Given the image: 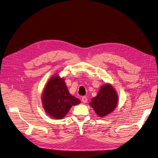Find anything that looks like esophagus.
<instances>
[{"instance_id": "34e87169", "label": "esophagus", "mask_w": 158, "mask_h": 158, "mask_svg": "<svg viewBox=\"0 0 158 158\" xmlns=\"http://www.w3.org/2000/svg\"><path fill=\"white\" fill-rule=\"evenodd\" d=\"M81 100H82V102H83V103H86L87 101H88V98L86 96H83V97H82Z\"/></svg>"}]
</instances>
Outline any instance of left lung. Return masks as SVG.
<instances>
[{"mask_svg":"<svg viewBox=\"0 0 158 158\" xmlns=\"http://www.w3.org/2000/svg\"><path fill=\"white\" fill-rule=\"evenodd\" d=\"M118 103V97L113 88L110 85L102 86L98 94L92 99L89 104L95 110V113L102 117L111 113Z\"/></svg>","mask_w":158,"mask_h":158,"instance_id":"8db88e82","label":"left lung"}]
</instances>
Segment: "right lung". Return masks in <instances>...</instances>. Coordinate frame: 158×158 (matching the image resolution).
Wrapping results in <instances>:
<instances>
[{"mask_svg": "<svg viewBox=\"0 0 158 158\" xmlns=\"http://www.w3.org/2000/svg\"><path fill=\"white\" fill-rule=\"evenodd\" d=\"M45 111L55 119H61L72 106L81 102L79 99L72 96L68 91L63 79L54 76L44 89L42 96Z\"/></svg>", "mask_w": 158, "mask_h": 158, "instance_id": "add662e5", "label": "right lung"}]
</instances>
